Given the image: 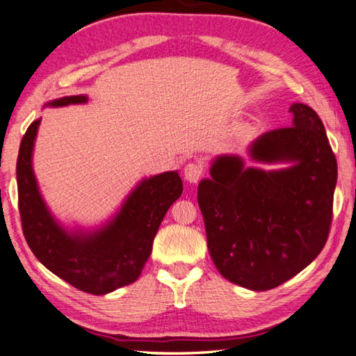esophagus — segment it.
<instances>
[{
  "mask_svg": "<svg viewBox=\"0 0 356 356\" xmlns=\"http://www.w3.org/2000/svg\"><path fill=\"white\" fill-rule=\"evenodd\" d=\"M202 173H203V167L200 164H197V162H189V164L184 167V178L186 181L189 183L199 181L202 178Z\"/></svg>",
  "mask_w": 356,
  "mask_h": 356,
  "instance_id": "esophagus-1",
  "label": "esophagus"
}]
</instances>
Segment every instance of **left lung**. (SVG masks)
<instances>
[{"label":"left lung","mask_w":356,"mask_h":356,"mask_svg":"<svg viewBox=\"0 0 356 356\" xmlns=\"http://www.w3.org/2000/svg\"><path fill=\"white\" fill-rule=\"evenodd\" d=\"M290 127L260 136L249 147L261 164L244 167L219 156L197 192L209 255L220 275L264 292L298 275L322 252L333 219L337 162L325 127L309 106L293 104Z\"/></svg>","instance_id":"8db88e82"}]
</instances>
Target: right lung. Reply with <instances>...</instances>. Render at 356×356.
I'll return each instance as SVG.
<instances>
[{
	"instance_id": "add662e5",
	"label": "right lung",
	"mask_w": 356,
	"mask_h": 356,
	"mask_svg": "<svg viewBox=\"0 0 356 356\" xmlns=\"http://www.w3.org/2000/svg\"><path fill=\"white\" fill-rule=\"evenodd\" d=\"M88 97L66 96L51 107L83 104ZM40 120L22 138L17 186L22 229L28 246L47 270L91 295H106L136 282L153 249V240L168 208L179 199L178 172H164L137 184L120 211L101 229L69 232L51 216L33 172V148Z\"/></svg>"
}]
</instances>
